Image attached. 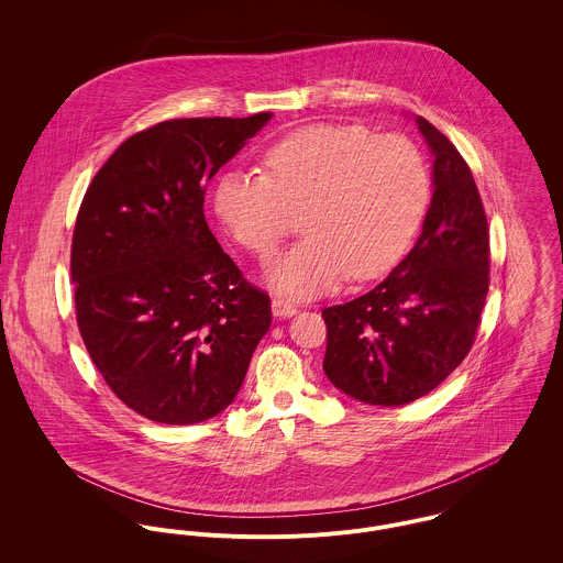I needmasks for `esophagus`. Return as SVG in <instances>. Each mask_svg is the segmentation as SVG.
Returning <instances> with one entry per match:
<instances>
[{
	"label": "esophagus",
	"mask_w": 563,
	"mask_h": 563,
	"mask_svg": "<svg viewBox=\"0 0 563 563\" xmlns=\"http://www.w3.org/2000/svg\"><path fill=\"white\" fill-rule=\"evenodd\" d=\"M271 308H273V314L277 319H288V317H295L297 314V306L284 297H273L271 301Z\"/></svg>",
	"instance_id": "1"
}]
</instances>
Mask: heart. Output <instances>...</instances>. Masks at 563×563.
<instances>
[{"instance_id": "b5f03b06", "label": "heart", "mask_w": 563, "mask_h": 563, "mask_svg": "<svg viewBox=\"0 0 563 563\" xmlns=\"http://www.w3.org/2000/svg\"><path fill=\"white\" fill-rule=\"evenodd\" d=\"M264 166L266 173H221L214 214L232 241L268 260L290 234L295 212H303L308 236L271 275L295 297L327 292L349 275L360 282L386 275L427 214V162L399 134L312 123L275 141Z\"/></svg>"}]
</instances>
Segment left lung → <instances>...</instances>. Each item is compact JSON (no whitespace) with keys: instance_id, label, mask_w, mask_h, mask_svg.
Here are the masks:
<instances>
[{"instance_id":"8db88e82","label":"left lung","mask_w":563,"mask_h":563,"mask_svg":"<svg viewBox=\"0 0 563 563\" xmlns=\"http://www.w3.org/2000/svg\"><path fill=\"white\" fill-rule=\"evenodd\" d=\"M416 123L435 158L422 232L379 286L322 310L324 375L382 407L429 395L464 362L489 288V230L471 166L427 119Z\"/></svg>"}]
</instances>
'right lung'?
Returning a JSON list of instances; mask_svg holds the SVG:
<instances>
[{
  "mask_svg": "<svg viewBox=\"0 0 563 563\" xmlns=\"http://www.w3.org/2000/svg\"><path fill=\"white\" fill-rule=\"evenodd\" d=\"M271 112L156 123L119 145L76 219L71 282L81 340L110 390L162 424L236 399L273 314L203 214L208 179Z\"/></svg>",
  "mask_w": 563,
  "mask_h": 563,
  "instance_id": "add662e5",
  "label": "right lung"
}]
</instances>
